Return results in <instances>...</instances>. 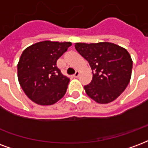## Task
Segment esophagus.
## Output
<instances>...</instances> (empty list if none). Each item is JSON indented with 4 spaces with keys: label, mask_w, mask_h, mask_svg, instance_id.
<instances>
[{
    "label": "esophagus",
    "mask_w": 148,
    "mask_h": 148,
    "mask_svg": "<svg viewBox=\"0 0 148 148\" xmlns=\"http://www.w3.org/2000/svg\"><path fill=\"white\" fill-rule=\"evenodd\" d=\"M78 75H79V71H76V72H75V74H74V77H78Z\"/></svg>",
    "instance_id": "34e87169"
}]
</instances>
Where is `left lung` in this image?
<instances>
[{
  "label": "left lung",
  "instance_id": "obj_1",
  "mask_svg": "<svg viewBox=\"0 0 148 148\" xmlns=\"http://www.w3.org/2000/svg\"><path fill=\"white\" fill-rule=\"evenodd\" d=\"M75 49L93 74L92 82L84 86L86 94L102 104L117 99L131 78L132 60L126 49L110 42L76 43Z\"/></svg>",
  "mask_w": 148,
  "mask_h": 148
}]
</instances>
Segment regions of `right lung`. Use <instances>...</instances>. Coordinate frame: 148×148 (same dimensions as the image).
I'll return each mask as SVG.
<instances>
[{
  "label": "right lung",
  "instance_id": "add662e5",
  "mask_svg": "<svg viewBox=\"0 0 148 148\" xmlns=\"http://www.w3.org/2000/svg\"><path fill=\"white\" fill-rule=\"evenodd\" d=\"M71 42L45 40L24 50L18 61V79L29 99L39 105H52L65 95L70 78L63 75L56 62Z\"/></svg>",
  "mask_w": 148,
  "mask_h": 148
}]
</instances>
